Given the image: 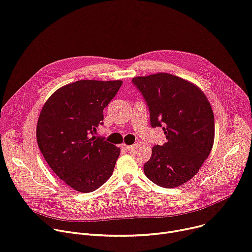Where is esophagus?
Listing matches in <instances>:
<instances>
[{
    "label": "esophagus",
    "mask_w": 252,
    "mask_h": 252,
    "mask_svg": "<svg viewBox=\"0 0 252 252\" xmlns=\"http://www.w3.org/2000/svg\"><path fill=\"white\" fill-rule=\"evenodd\" d=\"M121 148L124 150V151H129L131 149V146L129 145H126V144H122Z\"/></svg>",
    "instance_id": "1"
}]
</instances>
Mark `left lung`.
<instances>
[{
  "instance_id": "1",
  "label": "left lung",
  "mask_w": 252,
  "mask_h": 252,
  "mask_svg": "<svg viewBox=\"0 0 252 252\" xmlns=\"http://www.w3.org/2000/svg\"><path fill=\"white\" fill-rule=\"evenodd\" d=\"M150 109L151 126H162L167 142L155 146L144 165L158 186L175 188L191 180L214 144V114L210 102L194 83L169 73L132 78Z\"/></svg>"
}]
</instances>
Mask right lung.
<instances>
[{"label": "right lung", "instance_id": "1", "mask_svg": "<svg viewBox=\"0 0 252 252\" xmlns=\"http://www.w3.org/2000/svg\"><path fill=\"white\" fill-rule=\"evenodd\" d=\"M122 84L78 80L57 89L42 107L38 147L52 171L75 191L98 189L113 172L121 149L93 134Z\"/></svg>", "mask_w": 252, "mask_h": 252}]
</instances>
